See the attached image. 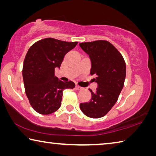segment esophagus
<instances>
[{
	"instance_id": "esophagus-1",
	"label": "esophagus",
	"mask_w": 156,
	"mask_h": 156,
	"mask_svg": "<svg viewBox=\"0 0 156 156\" xmlns=\"http://www.w3.org/2000/svg\"><path fill=\"white\" fill-rule=\"evenodd\" d=\"M76 89L77 90H82L83 89V88L80 87V86H78V85H76Z\"/></svg>"
}]
</instances>
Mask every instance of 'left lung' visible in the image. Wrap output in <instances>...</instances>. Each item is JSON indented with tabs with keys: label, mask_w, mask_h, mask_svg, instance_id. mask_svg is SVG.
Masks as SVG:
<instances>
[{
	"label": "left lung",
	"mask_w": 156,
	"mask_h": 156,
	"mask_svg": "<svg viewBox=\"0 0 156 156\" xmlns=\"http://www.w3.org/2000/svg\"><path fill=\"white\" fill-rule=\"evenodd\" d=\"M79 46L89 55L90 75L96 76L98 87L95 92L89 89L91 99L81 103L80 110L87 117L98 119L112 108L122 90L126 76V62L119 50L106 40L84 42Z\"/></svg>",
	"instance_id": "8db88e82"
}]
</instances>
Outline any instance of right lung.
I'll return each mask as SVG.
<instances>
[{"instance_id":"obj_1","label":"right lung","mask_w":156,"mask_h":156,"mask_svg":"<svg viewBox=\"0 0 156 156\" xmlns=\"http://www.w3.org/2000/svg\"><path fill=\"white\" fill-rule=\"evenodd\" d=\"M77 44L49 37L35 42L28 50L22 76L26 95L37 112H55L61 105L63 90L75 87L73 82H63L55 76V71L60 68L65 55Z\"/></svg>"}]
</instances>
